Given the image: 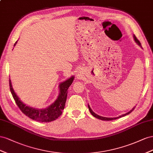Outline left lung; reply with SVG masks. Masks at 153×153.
<instances>
[{
  "label": "left lung",
  "mask_w": 153,
  "mask_h": 153,
  "mask_svg": "<svg viewBox=\"0 0 153 153\" xmlns=\"http://www.w3.org/2000/svg\"><path fill=\"white\" fill-rule=\"evenodd\" d=\"M133 37H134V39L135 42H137V44H138V45H140V46H141V43H140V41L138 40L136 36H135V35H133ZM88 109H89V110H90V113H91V114L94 117H95V118H97V119H101V120H115V119H118V118H120V117H124L125 115H127L129 114L130 113H131V112L134 110V108H133L132 109V110H131L130 111H129L128 113H126V114H124V115H121V116H120V117H117V118H107V117H104L99 116V115H98L96 114V113H95L92 110H91V109L90 108V106H89V105H88Z\"/></svg>",
  "instance_id": "left-lung-1"
}]
</instances>
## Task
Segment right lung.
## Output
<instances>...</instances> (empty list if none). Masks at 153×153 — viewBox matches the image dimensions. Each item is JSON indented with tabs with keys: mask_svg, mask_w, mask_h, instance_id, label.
Instances as JSON below:
<instances>
[{
	"mask_svg": "<svg viewBox=\"0 0 153 153\" xmlns=\"http://www.w3.org/2000/svg\"><path fill=\"white\" fill-rule=\"evenodd\" d=\"M16 42H15L14 47ZM74 79V76H72L67 81L62 82L59 85L60 92L58 99L51 106L42 110L27 106L22 102L12 88L11 80H10V88L16 104L24 115L34 120L41 123H49L57 119L62 114L67 97V90L72 83Z\"/></svg>",
	"mask_w": 153,
	"mask_h": 153,
	"instance_id": "right-lung-1",
	"label": "right lung"
}]
</instances>
